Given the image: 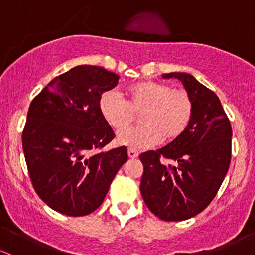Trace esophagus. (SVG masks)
<instances>
[{"label":"esophagus","instance_id":"1","mask_svg":"<svg viewBox=\"0 0 255 255\" xmlns=\"http://www.w3.org/2000/svg\"><path fill=\"white\" fill-rule=\"evenodd\" d=\"M128 156H129V159H135L138 155H139V153H138L137 150H134V149H128Z\"/></svg>","mask_w":255,"mask_h":255}]
</instances>
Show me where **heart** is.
Here are the masks:
<instances>
[{"label": "heart", "mask_w": 255, "mask_h": 255, "mask_svg": "<svg viewBox=\"0 0 255 255\" xmlns=\"http://www.w3.org/2000/svg\"><path fill=\"white\" fill-rule=\"evenodd\" d=\"M99 106L104 120L117 132L125 129L135 114L142 113L143 126L117 135V143L130 149H145L160 140L174 142L184 134L194 115V102L186 91L159 81L132 85L126 92V100L110 90L101 95Z\"/></svg>", "instance_id": "heart-1"}]
</instances>
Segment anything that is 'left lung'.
<instances>
[{"instance_id": "obj_1", "label": "left lung", "mask_w": 255, "mask_h": 255, "mask_svg": "<svg viewBox=\"0 0 255 255\" xmlns=\"http://www.w3.org/2000/svg\"><path fill=\"white\" fill-rule=\"evenodd\" d=\"M182 82L194 115L181 137L139 155L140 192L164 221H185L204 211L222 185L231 163L232 127L217 95L186 73L164 74Z\"/></svg>"}]
</instances>
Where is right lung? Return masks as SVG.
I'll list each match as a JSON object with an SVG mask.
<instances>
[{
	"label": "right lung",
	"mask_w": 255,
	"mask_h": 255,
	"mask_svg": "<svg viewBox=\"0 0 255 255\" xmlns=\"http://www.w3.org/2000/svg\"><path fill=\"white\" fill-rule=\"evenodd\" d=\"M118 80L101 66L79 65L51 80L30 104L22 135L25 163L38 196L56 212H94L127 161L126 146L96 151L115 138L99 102Z\"/></svg>",
	"instance_id": "1"
}]
</instances>
